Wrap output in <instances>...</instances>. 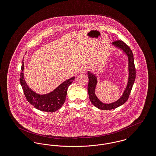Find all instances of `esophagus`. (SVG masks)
<instances>
[{"mask_svg": "<svg viewBox=\"0 0 156 156\" xmlns=\"http://www.w3.org/2000/svg\"><path fill=\"white\" fill-rule=\"evenodd\" d=\"M87 69H88V68L86 66H82L80 69V73L81 74H84V73H85Z\"/></svg>", "mask_w": 156, "mask_h": 156, "instance_id": "obj_1", "label": "esophagus"}]
</instances>
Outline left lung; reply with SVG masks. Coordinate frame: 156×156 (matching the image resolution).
<instances>
[{
  "label": "left lung",
  "instance_id": "1",
  "mask_svg": "<svg viewBox=\"0 0 156 156\" xmlns=\"http://www.w3.org/2000/svg\"><path fill=\"white\" fill-rule=\"evenodd\" d=\"M112 44L123 50V51L126 53L128 57L129 71V81L127 87L122 97H121L119 100L112 104H104L98 99V98L96 97L95 94V89L97 83V76L95 75L90 73V72H88V76L89 78V82L88 85V91L89 99L92 104L95 106H96L98 109L102 110L113 109L125 104L129 97L136 78V68L134 63L133 54L130 47L122 40L115 41L112 43Z\"/></svg>",
  "mask_w": 156,
  "mask_h": 156
}]
</instances>
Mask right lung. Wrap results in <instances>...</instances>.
I'll use <instances>...</instances> for the list:
<instances>
[{"mask_svg":"<svg viewBox=\"0 0 156 156\" xmlns=\"http://www.w3.org/2000/svg\"><path fill=\"white\" fill-rule=\"evenodd\" d=\"M20 82L22 85L24 96L27 101L34 108L41 111L54 112L58 110L66 101L67 89L72 83L75 77H73L62 82L51 92L40 95L32 91L29 88L24 80V64L22 62Z\"/></svg>","mask_w":156,"mask_h":156,"instance_id":"obj_1","label":"right lung"}]
</instances>
